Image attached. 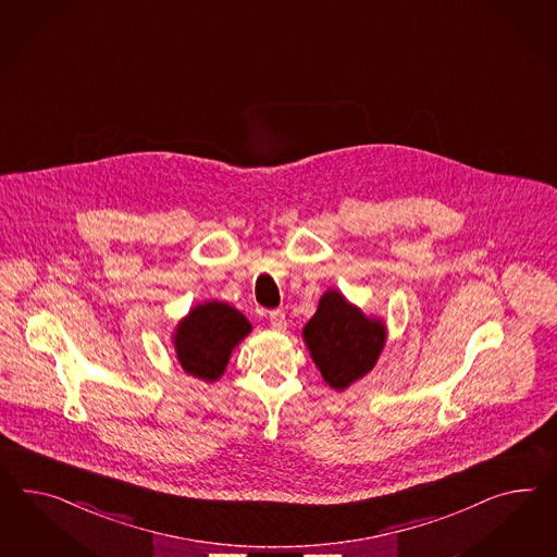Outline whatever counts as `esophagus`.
Here are the masks:
<instances>
[{
  "label": "esophagus",
  "instance_id": "esophagus-1",
  "mask_svg": "<svg viewBox=\"0 0 557 557\" xmlns=\"http://www.w3.org/2000/svg\"><path fill=\"white\" fill-rule=\"evenodd\" d=\"M271 326L275 331H284L286 329V317L280 312V310H273L270 312Z\"/></svg>",
  "mask_w": 557,
  "mask_h": 557
}]
</instances>
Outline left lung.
I'll return each mask as SVG.
<instances>
[{
	"label": "left lung",
	"mask_w": 557,
	"mask_h": 557,
	"mask_svg": "<svg viewBox=\"0 0 557 557\" xmlns=\"http://www.w3.org/2000/svg\"><path fill=\"white\" fill-rule=\"evenodd\" d=\"M301 338L324 383L346 392L369 375L387 343L383 318L367 317L338 289H326L318 300L317 314L301 329Z\"/></svg>",
	"instance_id": "obj_1"
}]
</instances>
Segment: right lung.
Returning <instances> with one entry per match:
<instances>
[{
	"instance_id": "right-lung-1",
	"label": "right lung",
	"mask_w": 557,
	"mask_h": 557,
	"mask_svg": "<svg viewBox=\"0 0 557 557\" xmlns=\"http://www.w3.org/2000/svg\"><path fill=\"white\" fill-rule=\"evenodd\" d=\"M251 331V322L226 301L196 304L172 332L176 361L186 375L214 383L225 373L233 350Z\"/></svg>"
}]
</instances>
